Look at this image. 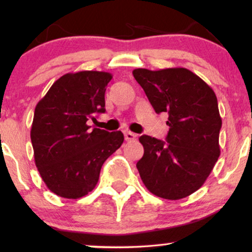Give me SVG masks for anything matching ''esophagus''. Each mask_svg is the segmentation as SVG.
Masks as SVG:
<instances>
[{
  "instance_id": "1",
  "label": "esophagus",
  "mask_w": 252,
  "mask_h": 252,
  "mask_svg": "<svg viewBox=\"0 0 252 252\" xmlns=\"http://www.w3.org/2000/svg\"><path fill=\"white\" fill-rule=\"evenodd\" d=\"M124 137H126V141H134V140H136V137H137V135L134 134V132H131V131H126L124 132Z\"/></svg>"
}]
</instances>
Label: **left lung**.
<instances>
[{
	"instance_id": "8db88e82",
	"label": "left lung",
	"mask_w": 252,
	"mask_h": 252,
	"mask_svg": "<svg viewBox=\"0 0 252 252\" xmlns=\"http://www.w3.org/2000/svg\"><path fill=\"white\" fill-rule=\"evenodd\" d=\"M132 74L156 114H168L166 141L140 137L144 154L136 167L141 179L156 196L186 198L204 185L220 155L215 91L187 68H136Z\"/></svg>"
}]
</instances>
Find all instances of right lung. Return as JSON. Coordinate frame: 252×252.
I'll list each match as a JSON object with an SVG mask.
<instances>
[{"instance_id":"obj_1","label":"right lung","mask_w":252,"mask_h":252,"mask_svg":"<svg viewBox=\"0 0 252 252\" xmlns=\"http://www.w3.org/2000/svg\"><path fill=\"white\" fill-rule=\"evenodd\" d=\"M108 72L82 71L60 77L36 104L31 140L35 164L46 186L67 199L96 187L106 158L122 146V131L88 126L105 112Z\"/></svg>"}]
</instances>
